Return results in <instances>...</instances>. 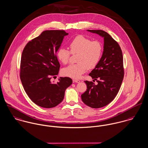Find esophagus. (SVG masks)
Wrapping results in <instances>:
<instances>
[{"instance_id":"obj_1","label":"esophagus","mask_w":148,"mask_h":148,"mask_svg":"<svg viewBox=\"0 0 148 148\" xmlns=\"http://www.w3.org/2000/svg\"><path fill=\"white\" fill-rule=\"evenodd\" d=\"M73 83H79L80 82V80L78 79H73Z\"/></svg>"}]
</instances>
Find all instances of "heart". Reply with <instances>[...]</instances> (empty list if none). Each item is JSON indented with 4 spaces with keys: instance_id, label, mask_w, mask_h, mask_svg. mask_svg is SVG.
Instances as JSON below:
<instances>
[{
    "instance_id": "obj_1",
    "label": "heart",
    "mask_w": 148,
    "mask_h": 148,
    "mask_svg": "<svg viewBox=\"0 0 148 148\" xmlns=\"http://www.w3.org/2000/svg\"><path fill=\"white\" fill-rule=\"evenodd\" d=\"M70 52L68 49L61 47L57 51L58 60L63 64L69 62L70 52L77 54L76 64H71L62 70L64 75L78 79L86 72L87 69L95 68L100 62L103 53V46L99 41H92L83 35L74 38L69 43Z\"/></svg>"
}]
</instances>
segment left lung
<instances>
[{
  "mask_svg": "<svg viewBox=\"0 0 148 148\" xmlns=\"http://www.w3.org/2000/svg\"><path fill=\"white\" fill-rule=\"evenodd\" d=\"M103 38V51L98 65L89 75L93 81H84L87 91L81 95L82 101L92 108H100L112 102L120 89L124 77L123 55L118 43L108 33L101 30H87Z\"/></svg>",
  "mask_w": 148,
  "mask_h": 148,
  "instance_id": "8db88e82",
  "label": "left lung"
}]
</instances>
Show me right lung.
I'll list each match as a JSON object with an SVG mask.
<instances>
[{"instance_id": "obj_1", "label": "right lung", "mask_w": 148, "mask_h": 148, "mask_svg": "<svg viewBox=\"0 0 148 148\" xmlns=\"http://www.w3.org/2000/svg\"><path fill=\"white\" fill-rule=\"evenodd\" d=\"M64 30H46L28 42L23 50L20 78L31 100L45 108L56 106L64 99L65 91L73 83L69 77H60L56 83L51 82L60 67L56 53L65 36Z\"/></svg>"}]
</instances>
